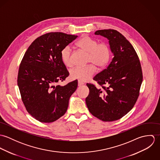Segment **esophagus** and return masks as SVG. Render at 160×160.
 I'll list each match as a JSON object with an SVG mask.
<instances>
[{
    "instance_id": "1",
    "label": "esophagus",
    "mask_w": 160,
    "mask_h": 160,
    "mask_svg": "<svg viewBox=\"0 0 160 160\" xmlns=\"http://www.w3.org/2000/svg\"><path fill=\"white\" fill-rule=\"evenodd\" d=\"M78 86H82L83 84H84V83L82 82V81H78Z\"/></svg>"
}]
</instances>
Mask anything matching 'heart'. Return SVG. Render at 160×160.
Listing matches in <instances>:
<instances>
[{
	"label": "heart",
	"instance_id": "b5f03b06",
	"mask_svg": "<svg viewBox=\"0 0 160 160\" xmlns=\"http://www.w3.org/2000/svg\"><path fill=\"white\" fill-rule=\"evenodd\" d=\"M76 46L88 53V63H92L85 67H76L70 71L72 79L81 81H88L95 73L97 68H103L109 63L112 51L107 44L98 41L89 36H84L76 43ZM61 58L63 63L67 67L72 65L71 49L69 46H65L61 51Z\"/></svg>",
	"mask_w": 160,
	"mask_h": 160
}]
</instances>
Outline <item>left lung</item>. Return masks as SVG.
<instances>
[{"label": "left lung", "mask_w": 160, "mask_h": 160, "mask_svg": "<svg viewBox=\"0 0 160 160\" xmlns=\"http://www.w3.org/2000/svg\"><path fill=\"white\" fill-rule=\"evenodd\" d=\"M95 34L108 39L114 57L93 78L100 88L87 84L89 94L86 102L92 115L103 121H114L130 112L137 101L143 79L141 65L133 46L119 32L102 29Z\"/></svg>", "instance_id": "obj_1"}]
</instances>
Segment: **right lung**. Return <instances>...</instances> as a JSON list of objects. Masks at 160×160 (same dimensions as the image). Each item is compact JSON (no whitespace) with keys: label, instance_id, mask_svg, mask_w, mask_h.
<instances>
[{"label":"right lung","instance_id":"right-lung-1","mask_svg":"<svg viewBox=\"0 0 160 160\" xmlns=\"http://www.w3.org/2000/svg\"><path fill=\"white\" fill-rule=\"evenodd\" d=\"M77 37L60 32L47 33L36 39L24 55L18 86L27 112L41 122H52L64 115L77 89V80L64 86L57 84L69 76L61 51Z\"/></svg>","mask_w":160,"mask_h":160}]
</instances>
